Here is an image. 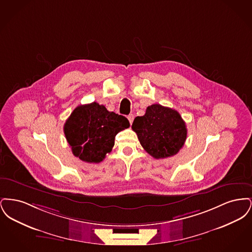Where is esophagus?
<instances>
[{
  "mask_svg": "<svg viewBox=\"0 0 252 252\" xmlns=\"http://www.w3.org/2000/svg\"><path fill=\"white\" fill-rule=\"evenodd\" d=\"M127 119L129 121V123H130V125H132V122L134 120V115L133 114H129L128 116H127Z\"/></svg>",
  "mask_w": 252,
  "mask_h": 252,
  "instance_id": "esophagus-1",
  "label": "esophagus"
}]
</instances>
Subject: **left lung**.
<instances>
[{"label": "left lung", "instance_id": "left-lung-1", "mask_svg": "<svg viewBox=\"0 0 252 252\" xmlns=\"http://www.w3.org/2000/svg\"><path fill=\"white\" fill-rule=\"evenodd\" d=\"M131 127L144 150L155 158L176 155L187 138L180 113L158 104L147 107L144 116L134 119Z\"/></svg>", "mask_w": 252, "mask_h": 252}]
</instances>
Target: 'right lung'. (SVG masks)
I'll use <instances>...</instances> for the list:
<instances>
[{
	"label": "right lung",
	"mask_w": 252,
	"mask_h": 252,
	"mask_svg": "<svg viewBox=\"0 0 252 252\" xmlns=\"http://www.w3.org/2000/svg\"><path fill=\"white\" fill-rule=\"evenodd\" d=\"M129 126L125 116L94 102L74 108L64 125V134L74 156L98 163L112 150L117 133Z\"/></svg>",
	"instance_id": "1"
}]
</instances>
